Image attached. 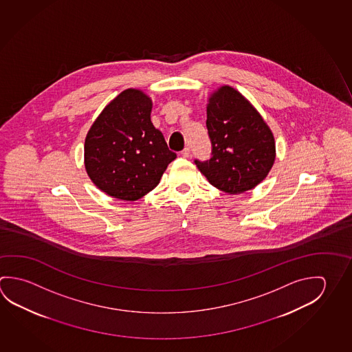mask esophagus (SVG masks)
Returning a JSON list of instances; mask_svg holds the SVG:
<instances>
[{"label": "esophagus", "mask_w": 352, "mask_h": 352, "mask_svg": "<svg viewBox=\"0 0 352 352\" xmlns=\"http://www.w3.org/2000/svg\"><path fill=\"white\" fill-rule=\"evenodd\" d=\"M180 155H183L184 158H188L189 155H190V149L189 148H184L182 152H180Z\"/></svg>", "instance_id": "esophagus-1"}]
</instances>
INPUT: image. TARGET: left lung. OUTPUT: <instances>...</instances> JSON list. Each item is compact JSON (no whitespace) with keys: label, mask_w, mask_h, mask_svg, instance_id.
Here are the masks:
<instances>
[{"label":"left lung","mask_w":352,"mask_h":352,"mask_svg":"<svg viewBox=\"0 0 352 352\" xmlns=\"http://www.w3.org/2000/svg\"><path fill=\"white\" fill-rule=\"evenodd\" d=\"M206 116L212 152L209 161H195L197 169L219 190L232 195L251 190L274 164L271 129L254 106L228 85L210 94Z\"/></svg>","instance_id":"8db88e82"}]
</instances>
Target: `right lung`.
I'll return each instance as SVG.
<instances>
[{"mask_svg": "<svg viewBox=\"0 0 352 352\" xmlns=\"http://www.w3.org/2000/svg\"><path fill=\"white\" fill-rule=\"evenodd\" d=\"M153 102L126 89L101 111L87 132L84 163L89 178L107 195L136 201L160 184L177 158L151 121Z\"/></svg>", "mask_w": 352, "mask_h": 352, "instance_id": "1", "label": "right lung"}]
</instances>
